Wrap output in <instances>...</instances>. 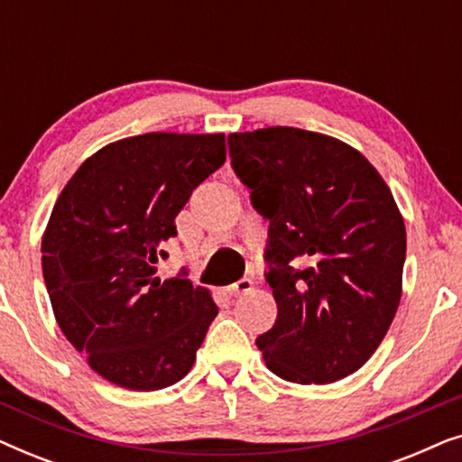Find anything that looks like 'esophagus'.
Instances as JSON below:
<instances>
[{"label":"esophagus","mask_w":462,"mask_h":462,"mask_svg":"<svg viewBox=\"0 0 462 462\" xmlns=\"http://www.w3.org/2000/svg\"><path fill=\"white\" fill-rule=\"evenodd\" d=\"M252 288H254V283H252L250 277H242V280L231 283V286H226V292L231 296H242V294H248L252 292Z\"/></svg>","instance_id":"esophagus-1"}]
</instances>
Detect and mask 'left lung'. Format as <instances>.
Returning a JSON list of instances; mask_svg holds the SVG:
<instances>
[{
	"label": "left lung",
	"instance_id": "obj_1",
	"mask_svg": "<svg viewBox=\"0 0 462 462\" xmlns=\"http://www.w3.org/2000/svg\"><path fill=\"white\" fill-rule=\"evenodd\" d=\"M229 155L269 220L277 319L256 338L267 368L299 384L353 374L402 299L406 226L389 187L349 144L288 125L236 132Z\"/></svg>",
	"mask_w": 462,
	"mask_h": 462
}]
</instances>
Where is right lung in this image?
I'll use <instances>...</instances> for the list:
<instances>
[{"mask_svg": "<svg viewBox=\"0 0 462 462\" xmlns=\"http://www.w3.org/2000/svg\"><path fill=\"white\" fill-rule=\"evenodd\" d=\"M226 160L225 134L124 138L81 163L42 239L54 318L90 368L117 387L157 391L191 370L217 318L182 269L160 280L176 214Z\"/></svg>", "mask_w": 462, "mask_h": 462, "instance_id": "obj_1", "label": "right lung"}]
</instances>
